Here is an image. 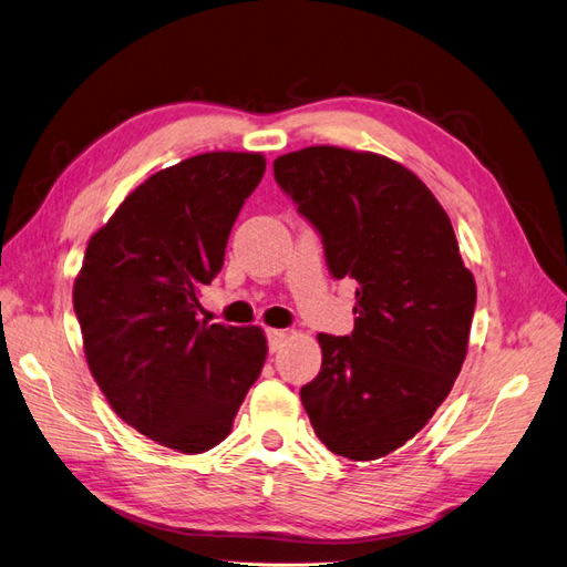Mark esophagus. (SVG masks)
I'll return each mask as SVG.
<instances>
[{
  "instance_id": "obj_1",
  "label": "esophagus",
  "mask_w": 567,
  "mask_h": 567,
  "mask_svg": "<svg viewBox=\"0 0 567 567\" xmlns=\"http://www.w3.org/2000/svg\"><path fill=\"white\" fill-rule=\"evenodd\" d=\"M286 339H288V333L284 329H267V341H269L271 353H277Z\"/></svg>"
}]
</instances>
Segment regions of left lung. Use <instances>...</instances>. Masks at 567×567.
<instances>
[{"label": "left lung", "instance_id": "obj_1", "mask_svg": "<svg viewBox=\"0 0 567 567\" xmlns=\"http://www.w3.org/2000/svg\"><path fill=\"white\" fill-rule=\"evenodd\" d=\"M274 176L321 234L333 277L358 281L355 329L317 336L321 372L300 401L331 453L377 461L446 401L477 286L449 214L403 164L315 145L274 159Z\"/></svg>", "mask_w": 567, "mask_h": 567}]
</instances>
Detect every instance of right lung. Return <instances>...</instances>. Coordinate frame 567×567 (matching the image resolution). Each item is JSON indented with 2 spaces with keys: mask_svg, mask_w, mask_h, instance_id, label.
Masks as SVG:
<instances>
[{
  "mask_svg": "<svg viewBox=\"0 0 567 567\" xmlns=\"http://www.w3.org/2000/svg\"><path fill=\"white\" fill-rule=\"evenodd\" d=\"M265 169L259 152L183 159L128 193L87 240L73 284L87 367L116 415L159 446H217L262 372L265 331L207 324L197 298Z\"/></svg>",
  "mask_w": 567,
  "mask_h": 567,
  "instance_id": "right-lung-1",
  "label": "right lung"
}]
</instances>
